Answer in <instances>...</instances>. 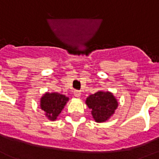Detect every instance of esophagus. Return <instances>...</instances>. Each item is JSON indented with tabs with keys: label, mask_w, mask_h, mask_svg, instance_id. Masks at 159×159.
Returning a JSON list of instances; mask_svg holds the SVG:
<instances>
[{
	"label": "esophagus",
	"mask_w": 159,
	"mask_h": 159,
	"mask_svg": "<svg viewBox=\"0 0 159 159\" xmlns=\"http://www.w3.org/2000/svg\"><path fill=\"white\" fill-rule=\"evenodd\" d=\"M73 93H74V96L76 98H80V97H81V94H82V93H81V91L78 90H75Z\"/></svg>",
	"instance_id": "esophagus-1"
}]
</instances>
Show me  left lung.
Segmentation results:
<instances>
[{
    "label": "left lung",
    "mask_w": 159,
    "mask_h": 159,
    "mask_svg": "<svg viewBox=\"0 0 159 159\" xmlns=\"http://www.w3.org/2000/svg\"><path fill=\"white\" fill-rule=\"evenodd\" d=\"M86 104L92 110L93 119L103 123L114 114L118 103L112 93L99 91L92 94L86 100Z\"/></svg>",
    "instance_id": "left-lung-1"
}]
</instances>
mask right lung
Listing matches in <instances>:
<instances>
[{
    "label": "right lung",
    "instance_id": "right-lung-1",
    "mask_svg": "<svg viewBox=\"0 0 159 159\" xmlns=\"http://www.w3.org/2000/svg\"><path fill=\"white\" fill-rule=\"evenodd\" d=\"M68 100L69 98L60 93H47L41 98L40 107L48 119L55 121Z\"/></svg>",
    "mask_w": 159,
    "mask_h": 159
}]
</instances>
